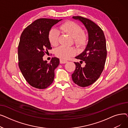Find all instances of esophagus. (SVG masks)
Segmentation results:
<instances>
[{"instance_id":"esophagus-1","label":"esophagus","mask_w":128,"mask_h":128,"mask_svg":"<svg viewBox=\"0 0 128 128\" xmlns=\"http://www.w3.org/2000/svg\"><path fill=\"white\" fill-rule=\"evenodd\" d=\"M60 64H65V63H67V62H68V61H67V60H63V59H60Z\"/></svg>"}]
</instances>
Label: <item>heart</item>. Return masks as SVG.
<instances>
[{"label": "heart", "instance_id": "b5f03b06", "mask_svg": "<svg viewBox=\"0 0 128 128\" xmlns=\"http://www.w3.org/2000/svg\"><path fill=\"white\" fill-rule=\"evenodd\" d=\"M60 30L66 33L74 38L75 44L79 48L84 46L87 42V37L82 34V30L80 27L73 22H66L60 27ZM59 32L56 28H52L49 34V39L50 44L54 46L58 44ZM76 53L75 49L72 47L60 46L55 51L56 55L62 59L66 60L74 56Z\"/></svg>", "mask_w": 128, "mask_h": 128}]
</instances>
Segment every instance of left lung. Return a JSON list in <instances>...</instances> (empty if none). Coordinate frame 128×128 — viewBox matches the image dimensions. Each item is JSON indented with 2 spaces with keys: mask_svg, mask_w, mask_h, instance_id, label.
Returning <instances> with one entry per match:
<instances>
[{
  "mask_svg": "<svg viewBox=\"0 0 128 128\" xmlns=\"http://www.w3.org/2000/svg\"><path fill=\"white\" fill-rule=\"evenodd\" d=\"M72 18L81 22L88 34L84 50L75 57L84 61L86 65L82 68L80 63L74 62L76 68L72 75L75 84L85 87L95 82L104 70L107 56L106 39L102 29L90 20L80 16H72Z\"/></svg>",
  "mask_w": 128,
  "mask_h": 128,
  "instance_id": "left-lung-1",
  "label": "left lung"
}]
</instances>
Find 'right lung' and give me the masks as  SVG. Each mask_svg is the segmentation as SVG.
Masks as SVG:
<instances>
[{"mask_svg": "<svg viewBox=\"0 0 128 128\" xmlns=\"http://www.w3.org/2000/svg\"><path fill=\"white\" fill-rule=\"evenodd\" d=\"M61 20L39 18L26 28L20 37L18 66L26 82L34 88L46 89L53 82L60 60L54 57L48 63L42 57L52 48L49 39L51 28Z\"/></svg>", "mask_w": 128, "mask_h": 128, "instance_id": "add662e5", "label": "right lung"}]
</instances>
